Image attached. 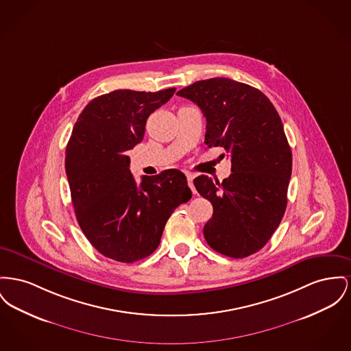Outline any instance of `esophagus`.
Here are the masks:
<instances>
[{
    "label": "esophagus",
    "instance_id": "1",
    "mask_svg": "<svg viewBox=\"0 0 351 351\" xmlns=\"http://www.w3.org/2000/svg\"><path fill=\"white\" fill-rule=\"evenodd\" d=\"M186 180H188V186H189V188L192 189V192H193V193H196V189H195V186H193V178H195V175H193V173H191V172H186Z\"/></svg>",
    "mask_w": 351,
    "mask_h": 351
}]
</instances>
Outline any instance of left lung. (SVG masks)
I'll return each mask as SVG.
<instances>
[{"label":"left lung","instance_id":"1","mask_svg":"<svg viewBox=\"0 0 351 351\" xmlns=\"http://www.w3.org/2000/svg\"><path fill=\"white\" fill-rule=\"evenodd\" d=\"M178 95L200 107L206 145L223 147L232 163L221 183L206 175L193 180L213 206L206 243L228 257H247L268 243L288 204L291 151L281 118L260 90L229 78L197 81Z\"/></svg>","mask_w":351,"mask_h":351}]
</instances>
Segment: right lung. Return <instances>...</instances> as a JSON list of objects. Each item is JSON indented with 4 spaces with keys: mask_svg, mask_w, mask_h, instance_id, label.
I'll list each match as a JSON object with an SVG mask.
<instances>
[{
    "mask_svg": "<svg viewBox=\"0 0 351 351\" xmlns=\"http://www.w3.org/2000/svg\"><path fill=\"white\" fill-rule=\"evenodd\" d=\"M176 88L115 90L83 108L66 147L64 167L75 217L104 257L134 263L159 247L172 212L192 197L175 168L136 184L127 151L143 141L147 118Z\"/></svg>",
    "mask_w": 351,
    "mask_h": 351,
    "instance_id": "right-lung-1",
    "label": "right lung"
}]
</instances>
